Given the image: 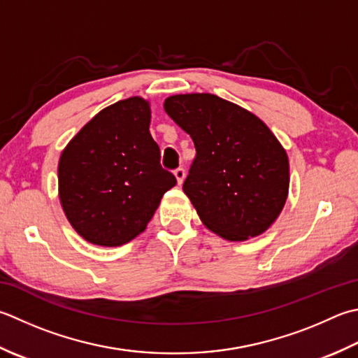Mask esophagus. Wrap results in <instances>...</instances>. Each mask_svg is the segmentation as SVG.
Wrapping results in <instances>:
<instances>
[{"instance_id":"obj_1","label":"esophagus","mask_w":358,"mask_h":358,"mask_svg":"<svg viewBox=\"0 0 358 358\" xmlns=\"http://www.w3.org/2000/svg\"><path fill=\"white\" fill-rule=\"evenodd\" d=\"M175 177H177V181H178V185H181L183 183V180H185V175H186V171H185V167H178V169H175Z\"/></svg>"}]
</instances>
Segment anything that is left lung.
Here are the masks:
<instances>
[{
    "mask_svg": "<svg viewBox=\"0 0 358 358\" xmlns=\"http://www.w3.org/2000/svg\"><path fill=\"white\" fill-rule=\"evenodd\" d=\"M164 110L194 141L183 191L206 228L228 241L262 234L289 194V158L276 136L215 94L171 96Z\"/></svg>",
    "mask_w": 358,
    "mask_h": 358,
    "instance_id": "obj_1",
    "label": "left lung"
}]
</instances>
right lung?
Masks as SVG:
<instances>
[{"mask_svg":"<svg viewBox=\"0 0 358 358\" xmlns=\"http://www.w3.org/2000/svg\"><path fill=\"white\" fill-rule=\"evenodd\" d=\"M149 125V102L130 97L99 111L62 152L60 201L85 241L119 247L135 239L177 185Z\"/></svg>","mask_w":358,"mask_h":358,"instance_id":"add662e5","label":"right lung"}]
</instances>
